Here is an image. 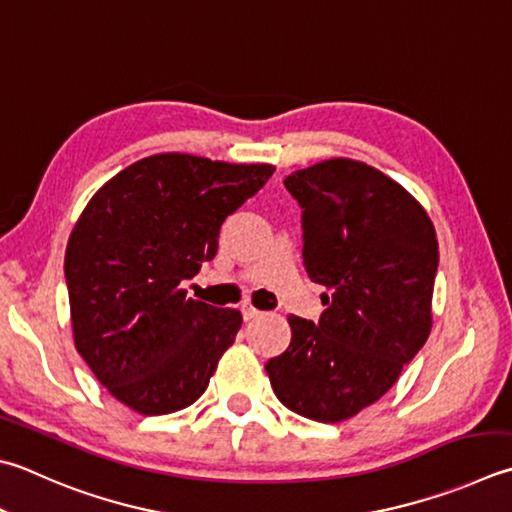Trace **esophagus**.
<instances>
[{
	"mask_svg": "<svg viewBox=\"0 0 512 512\" xmlns=\"http://www.w3.org/2000/svg\"><path fill=\"white\" fill-rule=\"evenodd\" d=\"M240 312H243V316H245V321H252V318H256L260 312L256 310V307L249 303V301H245L243 305H240Z\"/></svg>",
	"mask_w": 512,
	"mask_h": 512,
	"instance_id": "1",
	"label": "esophagus"
}]
</instances>
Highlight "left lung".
<instances>
[{"label": "left lung", "instance_id": "left-lung-1", "mask_svg": "<svg viewBox=\"0 0 512 512\" xmlns=\"http://www.w3.org/2000/svg\"><path fill=\"white\" fill-rule=\"evenodd\" d=\"M285 187L303 209L307 274L330 294L318 323L287 318L292 343L265 370L285 408L339 423L379 401L428 341L435 225L399 182L365 162H318L289 173Z\"/></svg>", "mask_w": 512, "mask_h": 512}]
</instances>
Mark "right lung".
<instances>
[{
    "label": "right lung",
    "mask_w": 512,
    "mask_h": 512,
    "mask_svg": "<svg viewBox=\"0 0 512 512\" xmlns=\"http://www.w3.org/2000/svg\"><path fill=\"white\" fill-rule=\"evenodd\" d=\"M272 173L158 153L113 176L77 218L64 256L73 339L124 406L169 414L207 390L243 316L187 298L182 283L216 256L220 225Z\"/></svg>",
    "instance_id": "1"
}]
</instances>
